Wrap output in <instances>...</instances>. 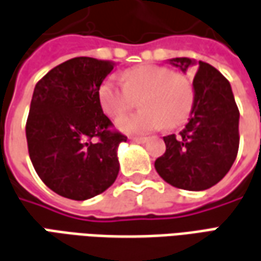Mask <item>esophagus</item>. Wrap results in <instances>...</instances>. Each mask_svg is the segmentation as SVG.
Instances as JSON below:
<instances>
[{
    "label": "esophagus",
    "instance_id": "34e87169",
    "mask_svg": "<svg viewBox=\"0 0 261 261\" xmlns=\"http://www.w3.org/2000/svg\"><path fill=\"white\" fill-rule=\"evenodd\" d=\"M133 143H138V144H141V143H145L147 141V137H131L130 138Z\"/></svg>",
    "mask_w": 261,
    "mask_h": 261
}]
</instances>
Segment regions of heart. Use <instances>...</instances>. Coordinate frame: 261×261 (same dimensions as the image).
<instances>
[{
    "label": "heart",
    "mask_w": 261,
    "mask_h": 261,
    "mask_svg": "<svg viewBox=\"0 0 261 261\" xmlns=\"http://www.w3.org/2000/svg\"><path fill=\"white\" fill-rule=\"evenodd\" d=\"M123 84L114 77L98 87L97 98L108 117H118L131 106V97H140L141 111L120 117L117 130L124 134H145L160 130L166 124L177 127L186 121L194 104V87L186 75L161 65H137L127 70Z\"/></svg>",
    "instance_id": "1"
}]
</instances>
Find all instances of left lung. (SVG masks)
<instances>
[{"label": "left lung", "instance_id": "obj_1", "mask_svg": "<svg viewBox=\"0 0 261 261\" xmlns=\"http://www.w3.org/2000/svg\"><path fill=\"white\" fill-rule=\"evenodd\" d=\"M168 63L182 72L196 65L194 104L184 130L163 137L166 153L154 167L173 187L207 190L227 174L237 157L240 113L230 83L213 65L186 57Z\"/></svg>", "mask_w": 261, "mask_h": 261}]
</instances>
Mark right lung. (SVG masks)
Masks as SVG:
<instances>
[{
    "instance_id": "obj_1",
    "label": "right lung",
    "mask_w": 261,
    "mask_h": 261,
    "mask_svg": "<svg viewBox=\"0 0 261 261\" xmlns=\"http://www.w3.org/2000/svg\"><path fill=\"white\" fill-rule=\"evenodd\" d=\"M114 67L91 57L71 58L34 88L25 127L28 153L44 184L63 197L88 200L118 175L117 150L127 137L110 130L113 124L97 98Z\"/></svg>"
}]
</instances>
